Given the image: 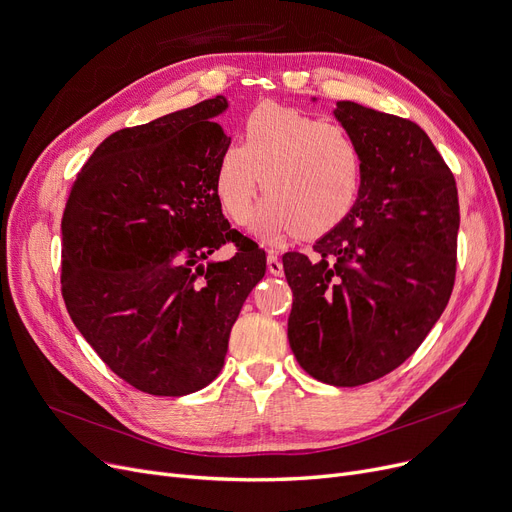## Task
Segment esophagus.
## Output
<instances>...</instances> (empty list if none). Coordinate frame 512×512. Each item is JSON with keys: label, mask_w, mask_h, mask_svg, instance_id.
Here are the masks:
<instances>
[{"label": "esophagus", "mask_w": 512, "mask_h": 512, "mask_svg": "<svg viewBox=\"0 0 512 512\" xmlns=\"http://www.w3.org/2000/svg\"><path fill=\"white\" fill-rule=\"evenodd\" d=\"M267 270H270V274H274V276H282V272H284L278 251H274V249L267 251Z\"/></svg>", "instance_id": "esophagus-1"}]
</instances>
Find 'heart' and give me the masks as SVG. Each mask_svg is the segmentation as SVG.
<instances>
[{
	"instance_id": "heart-1",
	"label": "heart",
	"mask_w": 512,
	"mask_h": 512,
	"mask_svg": "<svg viewBox=\"0 0 512 512\" xmlns=\"http://www.w3.org/2000/svg\"><path fill=\"white\" fill-rule=\"evenodd\" d=\"M363 168V149L342 124L261 103L242 124V143L220 153L213 188L228 218L242 226L251 218L261 182L267 199L257 215V234L278 238L292 230L313 238L353 209Z\"/></svg>"
}]
</instances>
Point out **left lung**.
I'll use <instances>...</instances> for the list:
<instances>
[{"instance_id":"8db88e82","label":"left lung","mask_w":512,"mask_h":512,"mask_svg":"<svg viewBox=\"0 0 512 512\" xmlns=\"http://www.w3.org/2000/svg\"><path fill=\"white\" fill-rule=\"evenodd\" d=\"M334 116L363 149V184L313 257H282L294 297L288 342L315 380L361 386L405 363L446 309L461 213L421 126L355 101H338Z\"/></svg>"}]
</instances>
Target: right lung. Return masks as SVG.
Returning <instances> with one entry per match:
<instances>
[{
	"label": "right lung",
	"instance_id": "add662e5",
	"mask_svg": "<svg viewBox=\"0 0 512 512\" xmlns=\"http://www.w3.org/2000/svg\"><path fill=\"white\" fill-rule=\"evenodd\" d=\"M224 95L107 137L62 215V297L78 332L130 386L184 396L224 367L265 251L232 230L213 188L230 145ZM234 241L228 262L206 257ZM206 260L208 263L203 264Z\"/></svg>",
	"mask_w": 512,
	"mask_h": 512
}]
</instances>
